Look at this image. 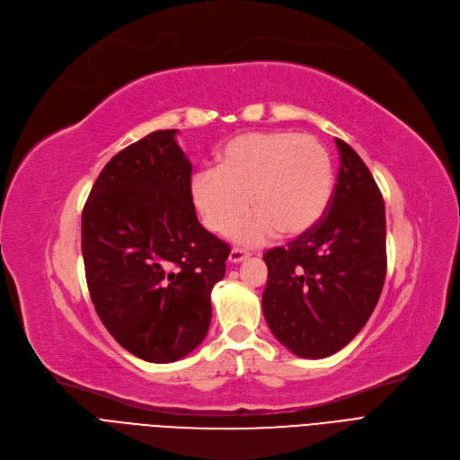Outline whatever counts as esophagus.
Masks as SVG:
<instances>
[{"label":"esophagus","mask_w":460,"mask_h":460,"mask_svg":"<svg viewBox=\"0 0 460 460\" xmlns=\"http://www.w3.org/2000/svg\"><path fill=\"white\" fill-rule=\"evenodd\" d=\"M247 258H249V252H247V251H243V249H232V252H230V256H228V261H230V263H239V261L247 260Z\"/></svg>","instance_id":"obj_1"}]
</instances>
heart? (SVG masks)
<instances>
[{
    "label": "heart",
    "instance_id": "heart-1",
    "mask_svg": "<svg viewBox=\"0 0 460 460\" xmlns=\"http://www.w3.org/2000/svg\"><path fill=\"white\" fill-rule=\"evenodd\" d=\"M334 193L329 150L312 135L291 131L243 133L217 155V169L191 180V197L208 230L230 232L249 211L258 213L234 232L245 245H260L277 230L296 237L327 213Z\"/></svg>",
    "mask_w": 460,
    "mask_h": 460
}]
</instances>
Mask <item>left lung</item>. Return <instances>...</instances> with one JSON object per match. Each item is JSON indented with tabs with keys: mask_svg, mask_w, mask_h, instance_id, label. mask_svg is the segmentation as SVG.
Instances as JSON below:
<instances>
[{
	"mask_svg": "<svg viewBox=\"0 0 460 460\" xmlns=\"http://www.w3.org/2000/svg\"><path fill=\"white\" fill-rule=\"evenodd\" d=\"M332 200L306 234L263 254V315L293 355L325 358L353 340L373 314L386 279L385 200L360 155L336 139Z\"/></svg>",
	"mask_w": 460,
	"mask_h": 460,
	"instance_id": "left-lung-1",
	"label": "left lung"
}]
</instances>
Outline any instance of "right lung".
I'll use <instances>...</instances> for the list:
<instances>
[{"instance_id":"add662e5","label":"right lung","mask_w":460,"mask_h":460,"mask_svg":"<svg viewBox=\"0 0 460 460\" xmlns=\"http://www.w3.org/2000/svg\"><path fill=\"white\" fill-rule=\"evenodd\" d=\"M178 129H159L111 157L81 213V252L103 327L131 355L169 364L202 343L211 289L230 247L197 219L191 164Z\"/></svg>"}]
</instances>
